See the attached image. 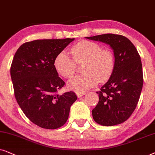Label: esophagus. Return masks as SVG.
<instances>
[{"label": "esophagus", "mask_w": 155, "mask_h": 155, "mask_svg": "<svg viewBox=\"0 0 155 155\" xmlns=\"http://www.w3.org/2000/svg\"><path fill=\"white\" fill-rule=\"evenodd\" d=\"M76 95H77L78 98H80V97L84 96V95H85V93H83V92H77V93H76Z\"/></svg>", "instance_id": "1"}]
</instances>
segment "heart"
<instances>
[{"instance_id":"heart-1","label":"heart","mask_w":155,"mask_h":155,"mask_svg":"<svg viewBox=\"0 0 155 155\" xmlns=\"http://www.w3.org/2000/svg\"><path fill=\"white\" fill-rule=\"evenodd\" d=\"M72 59L67 53H59L54 59L55 69L66 79L74 76L76 64L84 63L81 76L71 79L68 83L69 88L78 92H84L94 86L98 81H108L114 71L115 59L114 54L108 49L90 41L82 40L69 49Z\"/></svg>"}]
</instances>
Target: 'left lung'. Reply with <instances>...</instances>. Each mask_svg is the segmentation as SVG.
I'll list each match as a JSON object with an SVG mask.
<instances>
[{
    "mask_svg": "<svg viewBox=\"0 0 155 155\" xmlns=\"http://www.w3.org/2000/svg\"><path fill=\"white\" fill-rule=\"evenodd\" d=\"M86 38L110 45L115 59L112 76L96 92L99 101L92 110L93 118L104 126L120 124L133 114L141 94L143 73L139 53L130 40L120 35L104 34Z\"/></svg>",
    "mask_w": 155,
    "mask_h": 155,
    "instance_id": "left-lung-1",
    "label": "left lung"
}]
</instances>
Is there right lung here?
Instances as JSON below:
<instances>
[{
	"instance_id": "right-lung-1",
	"label": "right lung",
	"mask_w": 155,
	"mask_h": 155,
	"mask_svg": "<svg viewBox=\"0 0 155 155\" xmlns=\"http://www.w3.org/2000/svg\"><path fill=\"white\" fill-rule=\"evenodd\" d=\"M74 38L38 40L22 45L10 67L14 94L18 105L31 122L45 129L65 124L70 107L77 99L73 91L59 95L65 85L54 62Z\"/></svg>"
}]
</instances>
